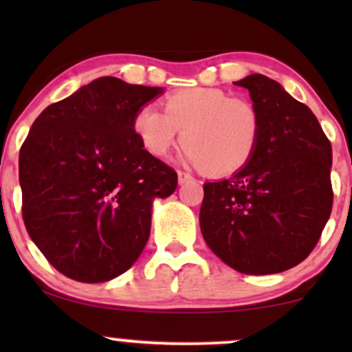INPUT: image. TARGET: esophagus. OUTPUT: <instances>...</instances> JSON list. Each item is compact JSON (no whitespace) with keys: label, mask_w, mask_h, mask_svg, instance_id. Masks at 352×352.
<instances>
[{"label":"esophagus","mask_w":352,"mask_h":352,"mask_svg":"<svg viewBox=\"0 0 352 352\" xmlns=\"http://www.w3.org/2000/svg\"><path fill=\"white\" fill-rule=\"evenodd\" d=\"M177 175H179V184L182 185V184H185V182H188V180H192L193 177L190 175V173H187V172H184V170H179L177 172Z\"/></svg>","instance_id":"obj_1"}]
</instances>
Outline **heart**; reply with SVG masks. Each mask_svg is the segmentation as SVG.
Segmentation results:
<instances>
[{
  "label": "heart",
  "mask_w": 352,
  "mask_h": 352,
  "mask_svg": "<svg viewBox=\"0 0 352 352\" xmlns=\"http://www.w3.org/2000/svg\"><path fill=\"white\" fill-rule=\"evenodd\" d=\"M132 125L152 155L167 157L184 132L190 164L212 175H232L256 152L263 119L253 100L230 98L221 89L190 87L167 96L164 112L142 106Z\"/></svg>",
  "instance_id": "obj_1"
}]
</instances>
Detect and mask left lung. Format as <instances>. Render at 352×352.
I'll return each instance as SVG.
<instances>
[{
  "label": "left lung",
  "mask_w": 352,
  "mask_h": 352,
  "mask_svg": "<svg viewBox=\"0 0 352 352\" xmlns=\"http://www.w3.org/2000/svg\"><path fill=\"white\" fill-rule=\"evenodd\" d=\"M263 129L252 160L204 185L201 235L223 263L245 274L281 273L300 265L321 238L333 208V148L311 109L276 80L250 74Z\"/></svg>",
  "instance_id": "8db88e82"
}]
</instances>
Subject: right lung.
I'll return each instance as SVG.
<instances>
[{
	"mask_svg": "<svg viewBox=\"0 0 352 352\" xmlns=\"http://www.w3.org/2000/svg\"><path fill=\"white\" fill-rule=\"evenodd\" d=\"M162 87L99 78L47 106L19 151L23 220L64 276L104 283L127 272L151 235L152 200L177 172L144 148L134 116Z\"/></svg>",
	"mask_w": 352,
	"mask_h": 352,
	"instance_id": "obj_1",
	"label": "right lung"
}]
</instances>
